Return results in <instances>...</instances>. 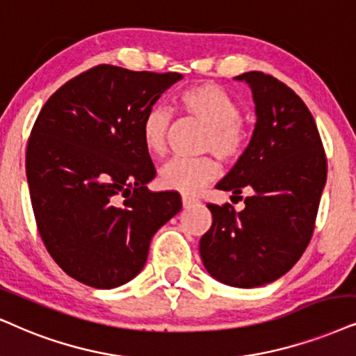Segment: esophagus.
<instances>
[{
  "instance_id": "34e87169",
  "label": "esophagus",
  "mask_w": 356,
  "mask_h": 356,
  "mask_svg": "<svg viewBox=\"0 0 356 356\" xmlns=\"http://www.w3.org/2000/svg\"><path fill=\"white\" fill-rule=\"evenodd\" d=\"M197 202H199V200H197L195 197H191V195H182V205H184V209H188V207L195 205Z\"/></svg>"
}]
</instances>
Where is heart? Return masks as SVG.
<instances>
[{
  "label": "heart",
  "mask_w": 356,
  "mask_h": 356,
  "mask_svg": "<svg viewBox=\"0 0 356 356\" xmlns=\"http://www.w3.org/2000/svg\"><path fill=\"white\" fill-rule=\"evenodd\" d=\"M179 105L187 115L207 128L204 149L211 151L222 161H235L245 151L248 131L241 118V108L230 93L215 83H199L184 90ZM170 116L164 108L152 106L146 111L141 124V136L152 156L165 151ZM218 164L211 157L184 159L175 157L161 169V186L186 195L197 193L218 175Z\"/></svg>",
  "instance_id": "1"
}]
</instances>
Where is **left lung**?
<instances>
[{
  "label": "left lung",
  "mask_w": 356,
  "mask_h": 356,
  "mask_svg": "<svg viewBox=\"0 0 356 356\" xmlns=\"http://www.w3.org/2000/svg\"><path fill=\"white\" fill-rule=\"evenodd\" d=\"M235 80L251 88L256 124L217 188L233 197L248 191L250 197L241 211L209 204L213 220L200 238V258L211 277L246 289L284 276L307 248L327 159L314 116L287 85L263 72Z\"/></svg>",
  "instance_id": "1"
}]
</instances>
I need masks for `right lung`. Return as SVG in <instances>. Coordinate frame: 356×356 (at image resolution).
<instances>
[{
    "label": "right lung",
    "mask_w": 356,
    "mask_h": 356,
    "mask_svg": "<svg viewBox=\"0 0 356 356\" xmlns=\"http://www.w3.org/2000/svg\"><path fill=\"white\" fill-rule=\"evenodd\" d=\"M181 79L98 65L62 85L35 120L26 152L35 223L83 284L136 277L154 233L182 209L175 192L147 191L156 170L141 136L146 111Z\"/></svg>",
    "instance_id": "right-lung-1"
}]
</instances>
